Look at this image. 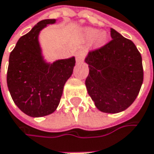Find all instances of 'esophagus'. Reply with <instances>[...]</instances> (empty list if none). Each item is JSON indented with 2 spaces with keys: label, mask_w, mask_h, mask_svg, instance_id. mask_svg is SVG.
Segmentation results:
<instances>
[{
  "label": "esophagus",
  "mask_w": 154,
  "mask_h": 154,
  "mask_svg": "<svg viewBox=\"0 0 154 154\" xmlns=\"http://www.w3.org/2000/svg\"><path fill=\"white\" fill-rule=\"evenodd\" d=\"M75 57H76V62L77 63H81L82 61V59H83V53L78 52V53H76Z\"/></svg>",
  "instance_id": "esophagus-1"
}]
</instances>
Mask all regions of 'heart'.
Instances as JSON below:
<instances>
[{
    "label": "heart",
    "mask_w": 154,
    "mask_h": 154,
    "mask_svg": "<svg viewBox=\"0 0 154 154\" xmlns=\"http://www.w3.org/2000/svg\"><path fill=\"white\" fill-rule=\"evenodd\" d=\"M82 34L86 40H93V48H100L107 42V34L105 32H98L92 27H85L82 29Z\"/></svg>",
    "instance_id": "1"
}]
</instances>
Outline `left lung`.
<instances>
[{"label":"left lung","instance_id":"8db88e82","mask_svg":"<svg viewBox=\"0 0 154 154\" xmlns=\"http://www.w3.org/2000/svg\"><path fill=\"white\" fill-rule=\"evenodd\" d=\"M112 41L85 57V85L96 107L106 113L126 110L137 98L144 80L142 57L136 45L114 29Z\"/></svg>","mask_w":154,"mask_h":154}]
</instances>
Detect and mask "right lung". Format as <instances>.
<instances>
[{"label": "right lung", "instance_id": "1", "mask_svg": "<svg viewBox=\"0 0 154 154\" xmlns=\"http://www.w3.org/2000/svg\"><path fill=\"white\" fill-rule=\"evenodd\" d=\"M56 22L44 19L37 23L19 38L10 55L7 84L10 96L16 106L31 117L46 116L57 110L75 66L74 57L53 63L44 58L39 35Z\"/></svg>", "mask_w": 154, "mask_h": 154}]
</instances>
